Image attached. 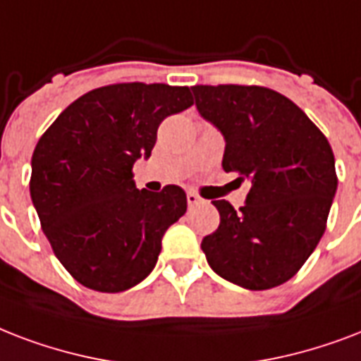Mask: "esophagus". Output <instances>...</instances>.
Segmentation results:
<instances>
[{
	"label": "esophagus",
	"mask_w": 361,
	"mask_h": 361,
	"mask_svg": "<svg viewBox=\"0 0 361 361\" xmlns=\"http://www.w3.org/2000/svg\"><path fill=\"white\" fill-rule=\"evenodd\" d=\"M186 201H188V207H197L205 203V201L201 200L200 195L195 194V192H188V194H186Z\"/></svg>",
	"instance_id": "1"
}]
</instances>
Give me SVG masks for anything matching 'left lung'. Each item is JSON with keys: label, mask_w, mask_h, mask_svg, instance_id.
<instances>
[{"label": "left lung", "mask_w": 361, "mask_h": 361, "mask_svg": "<svg viewBox=\"0 0 361 361\" xmlns=\"http://www.w3.org/2000/svg\"><path fill=\"white\" fill-rule=\"evenodd\" d=\"M200 114L226 139L222 167L250 180L245 205L212 201L219 230L203 237L211 269L269 290L301 269L326 231L337 190L334 150L294 102L265 86H192Z\"/></svg>", "instance_id": "obj_1"}]
</instances>
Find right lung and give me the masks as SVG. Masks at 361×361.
Returning a JSON list of instances; mask_svg holds the SVG:
<instances>
[{"instance_id":"add662e5","label":"right lung","mask_w":361,"mask_h":361,"mask_svg":"<svg viewBox=\"0 0 361 361\" xmlns=\"http://www.w3.org/2000/svg\"><path fill=\"white\" fill-rule=\"evenodd\" d=\"M194 105L188 86L120 82L75 99L39 139L30 194L56 258L82 286L124 292L154 269L186 194L137 190L161 120Z\"/></svg>"}]
</instances>
